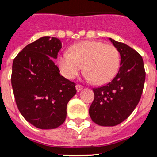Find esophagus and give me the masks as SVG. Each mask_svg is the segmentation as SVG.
I'll return each mask as SVG.
<instances>
[{"mask_svg": "<svg viewBox=\"0 0 157 157\" xmlns=\"http://www.w3.org/2000/svg\"><path fill=\"white\" fill-rule=\"evenodd\" d=\"M76 91H77V92H80V91H81V89H83V86H82V85H76Z\"/></svg>", "mask_w": 157, "mask_h": 157, "instance_id": "obj_1", "label": "esophagus"}]
</instances>
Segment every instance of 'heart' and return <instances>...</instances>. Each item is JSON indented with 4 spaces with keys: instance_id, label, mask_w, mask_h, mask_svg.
<instances>
[{
    "instance_id": "heart-1",
    "label": "heart",
    "mask_w": 157,
    "mask_h": 157,
    "mask_svg": "<svg viewBox=\"0 0 157 157\" xmlns=\"http://www.w3.org/2000/svg\"><path fill=\"white\" fill-rule=\"evenodd\" d=\"M120 53L116 47L103 42L88 40L79 42L58 56L60 73L68 79H74L84 66L85 77L94 84L103 85L116 76L119 69Z\"/></svg>"
}]
</instances>
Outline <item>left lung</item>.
Segmentation results:
<instances>
[{"instance_id":"left-lung-1","label":"left lung","mask_w":157,"mask_h":157,"mask_svg":"<svg viewBox=\"0 0 157 157\" xmlns=\"http://www.w3.org/2000/svg\"><path fill=\"white\" fill-rule=\"evenodd\" d=\"M121 55V67L106 85L93 89L89 115L101 126H115L131 115L141 97L145 81L142 56L127 44L109 38Z\"/></svg>"}]
</instances>
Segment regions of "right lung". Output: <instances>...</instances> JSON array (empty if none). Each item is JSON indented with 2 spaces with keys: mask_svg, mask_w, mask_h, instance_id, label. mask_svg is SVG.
<instances>
[{
  "mask_svg": "<svg viewBox=\"0 0 157 157\" xmlns=\"http://www.w3.org/2000/svg\"><path fill=\"white\" fill-rule=\"evenodd\" d=\"M61 48L58 38L40 37L25 46L13 63L11 83L18 109L40 129L64 123L67 104L76 93V84L61 76L53 62Z\"/></svg>",
  "mask_w": 157,
  "mask_h": 157,
  "instance_id": "add662e5",
  "label": "right lung"
}]
</instances>
